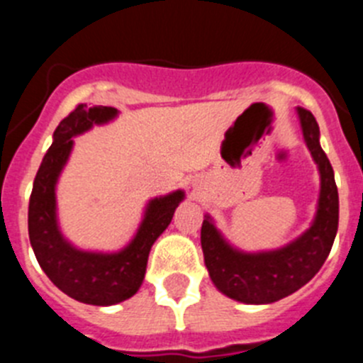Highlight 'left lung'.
<instances>
[{
  "label": "left lung",
  "mask_w": 363,
  "mask_h": 363,
  "mask_svg": "<svg viewBox=\"0 0 363 363\" xmlns=\"http://www.w3.org/2000/svg\"><path fill=\"white\" fill-rule=\"evenodd\" d=\"M303 138L322 176L318 213L306 234L284 249L243 255L227 245L214 225L201 223V249L211 280L223 294L243 303H271L289 296L322 269L338 230V189L329 158L320 147L313 112L298 107Z\"/></svg>",
  "instance_id": "obj_1"
}]
</instances>
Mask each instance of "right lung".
I'll list each match as a JSON object with an SVG mask.
<instances>
[{
  "instance_id": "right-lung-1",
  "label": "right lung",
  "mask_w": 363,
  "mask_h": 363,
  "mask_svg": "<svg viewBox=\"0 0 363 363\" xmlns=\"http://www.w3.org/2000/svg\"><path fill=\"white\" fill-rule=\"evenodd\" d=\"M114 107L86 108L76 105L54 130V142L40 165L28 201V238L38 264L57 289L89 306H114L127 300L142 285L152 243L171 223L184 192L156 198L149 203L142 227L127 249L116 255H96L74 249L63 240L56 223V179L72 149L70 138L94 123L116 116Z\"/></svg>"
}]
</instances>
